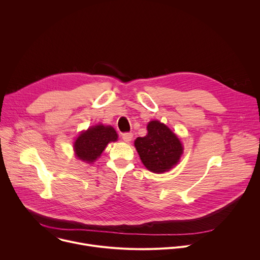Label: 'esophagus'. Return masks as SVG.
<instances>
[{"instance_id": "esophagus-1", "label": "esophagus", "mask_w": 260, "mask_h": 260, "mask_svg": "<svg viewBox=\"0 0 260 260\" xmlns=\"http://www.w3.org/2000/svg\"><path fill=\"white\" fill-rule=\"evenodd\" d=\"M121 138L124 142H129L133 139V134L132 133H124V134L121 135Z\"/></svg>"}]
</instances>
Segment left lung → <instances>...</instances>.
I'll return each mask as SVG.
<instances>
[{
  "mask_svg": "<svg viewBox=\"0 0 260 260\" xmlns=\"http://www.w3.org/2000/svg\"><path fill=\"white\" fill-rule=\"evenodd\" d=\"M148 134L135 141L143 165L153 173L172 169L180 159L183 147L177 136L164 123L154 120L147 125Z\"/></svg>",
  "mask_w": 260,
  "mask_h": 260,
  "instance_id": "1",
  "label": "left lung"
}]
</instances>
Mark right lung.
<instances>
[{"label": "right lung", "instance_id": "right-lung-1", "mask_svg": "<svg viewBox=\"0 0 260 260\" xmlns=\"http://www.w3.org/2000/svg\"><path fill=\"white\" fill-rule=\"evenodd\" d=\"M116 140L117 134L113 127L100 124L82 133L74 144V149L79 159L93 162L102 154L108 143Z\"/></svg>", "mask_w": 260, "mask_h": 260}]
</instances>
